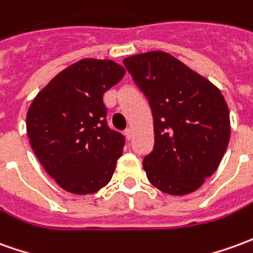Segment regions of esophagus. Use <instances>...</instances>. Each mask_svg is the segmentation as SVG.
I'll return each instance as SVG.
<instances>
[{
    "instance_id": "obj_1",
    "label": "esophagus",
    "mask_w": 253,
    "mask_h": 253,
    "mask_svg": "<svg viewBox=\"0 0 253 253\" xmlns=\"http://www.w3.org/2000/svg\"><path fill=\"white\" fill-rule=\"evenodd\" d=\"M125 135H126L127 139H131L132 138V130H131V128H126V130H125Z\"/></svg>"
}]
</instances>
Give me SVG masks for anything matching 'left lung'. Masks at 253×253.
<instances>
[{
	"mask_svg": "<svg viewBox=\"0 0 253 253\" xmlns=\"http://www.w3.org/2000/svg\"><path fill=\"white\" fill-rule=\"evenodd\" d=\"M123 64L153 115L155 145L142 162L148 179L167 194L197 190L216 171L230 139L220 90L166 52L130 56Z\"/></svg>",
	"mask_w": 253,
	"mask_h": 253,
	"instance_id": "8db88e82",
	"label": "left lung"
}]
</instances>
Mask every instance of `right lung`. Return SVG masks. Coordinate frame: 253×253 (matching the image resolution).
<instances>
[{
	"mask_svg": "<svg viewBox=\"0 0 253 253\" xmlns=\"http://www.w3.org/2000/svg\"><path fill=\"white\" fill-rule=\"evenodd\" d=\"M125 74L112 60H79L53 78L28 108L35 156L70 193H96L114 175L125 137L109 128L102 96Z\"/></svg>",
	"mask_w": 253,
	"mask_h": 253,
	"instance_id": "1",
	"label": "right lung"
}]
</instances>
